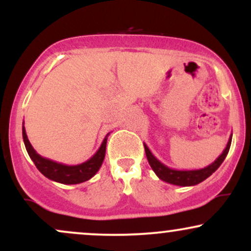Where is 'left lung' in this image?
<instances>
[{"instance_id":"8db88e82","label":"left lung","mask_w":251,"mask_h":251,"mask_svg":"<svg viewBox=\"0 0 251 251\" xmlns=\"http://www.w3.org/2000/svg\"><path fill=\"white\" fill-rule=\"evenodd\" d=\"M231 139L232 134L230 135L229 142L226 144V148L224 149L222 154L214 163L205 166L204 169L198 170H176L169 168V166H166L165 164H163L160 160H158L157 158L154 157L153 153L150 151V149L148 148L146 144H144V148H145V153L146 157H148L150 166H151L152 170L154 171V174L158 176L159 179L178 186H194L201 183L203 180H205L206 178L210 177L216 170L220 168L221 164L224 162V159H226L227 152H229L230 145H231Z\"/></svg>"}]
</instances>
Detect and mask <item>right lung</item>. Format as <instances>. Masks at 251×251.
<instances>
[{"label": "right lung", "instance_id": "add662e5", "mask_svg": "<svg viewBox=\"0 0 251 251\" xmlns=\"http://www.w3.org/2000/svg\"><path fill=\"white\" fill-rule=\"evenodd\" d=\"M108 134L109 133H107L105 139L102 140L99 150L94 153L93 157H91L88 160H86V162L81 164H77V165H66V164L56 163L54 160L48 159V158L42 157V155L37 153L33 146H31L29 140H28L25 128V122L24 126H22V137H24L25 150H27L30 159L35 164L37 170L45 177H47L48 179L57 181V183L61 184L83 183V181L91 179L99 171V169L102 165L103 159H105L106 144H107Z\"/></svg>", "mask_w": 251, "mask_h": 251}]
</instances>
